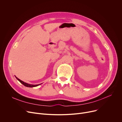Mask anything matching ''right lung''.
Here are the masks:
<instances>
[{
    "mask_svg": "<svg viewBox=\"0 0 122 122\" xmlns=\"http://www.w3.org/2000/svg\"><path fill=\"white\" fill-rule=\"evenodd\" d=\"M15 77H16V78L19 81H20L21 84H22L24 86H27V87H36V86H39V85H40L41 84H39V85H30V84H27V83H26V82H24L23 81H21V80H20V79H19L18 78H17L16 76H15Z\"/></svg>",
    "mask_w": 122,
    "mask_h": 122,
    "instance_id": "add662e5",
    "label": "right lung"
}]
</instances>
